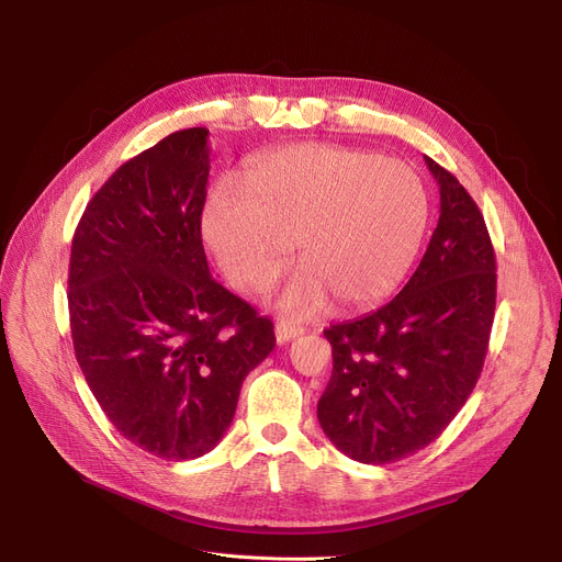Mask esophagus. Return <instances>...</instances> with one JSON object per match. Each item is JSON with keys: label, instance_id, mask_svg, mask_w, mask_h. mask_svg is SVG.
<instances>
[{"label": "esophagus", "instance_id": "obj_1", "mask_svg": "<svg viewBox=\"0 0 562 562\" xmlns=\"http://www.w3.org/2000/svg\"><path fill=\"white\" fill-rule=\"evenodd\" d=\"M305 330L301 328V326H296V323H291V321H280L278 326H276V339H278V344H286V341H291V339H296V337H301Z\"/></svg>", "mask_w": 562, "mask_h": 562}]
</instances>
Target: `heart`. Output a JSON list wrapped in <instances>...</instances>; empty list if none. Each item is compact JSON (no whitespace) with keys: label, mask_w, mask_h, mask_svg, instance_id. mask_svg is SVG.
I'll return each mask as SVG.
<instances>
[{"label":"heart","mask_w":562,"mask_h":562,"mask_svg":"<svg viewBox=\"0 0 562 562\" xmlns=\"http://www.w3.org/2000/svg\"><path fill=\"white\" fill-rule=\"evenodd\" d=\"M246 189L218 182L204 202L202 232L223 273L263 291L299 239L301 269L280 293V310L312 316L337 301L367 310L405 280L428 229L419 172L352 147L305 143L257 159Z\"/></svg>","instance_id":"obj_1"}]
</instances>
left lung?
<instances>
[{
  "label": "left lung",
  "mask_w": 562,
  "mask_h": 562,
  "mask_svg": "<svg viewBox=\"0 0 562 562\" xmlns=\"http://www.w3.org/2000/svg\"><path fill=\"white\" fill-rule=\"evenodd\" d=\"M439 221L415 276L367 316L323 330L333 375L316 417L333 445L364 464L422 451L474 392L496 305L485 218L456 177L426 157Z\"/></svg>",
  "instance_id": "1"
}]
</instances>
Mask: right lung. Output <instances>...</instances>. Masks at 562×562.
Instances as JSON below:
<instances>
[{"instance_id": "add662e5", "label": "right lung", "mask_w": 562, "mask_h": 562, "mask_svg": "<svg viewBox=\"0 0 562 562\" xmlns=\"http://www.w3.org/2000/svg\"><path fill=\"white\" fill-rule=\"evenodd\" d=\"M210 130L175 132L117 168L77 225L68 305L75 356L109 422L164 460L210 453L246 375L276 346L212 273L200 216Z\"/></svg>"}]
</instances>
